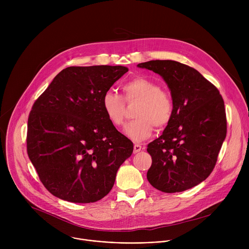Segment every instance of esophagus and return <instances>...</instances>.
Listing matches in <instances>:
<instances>
[{
    "mask_svg": "<svg viewBox=\"0 0 249 249\" xmlns=\"http://www.w3.org/2000/svg\"><path fill=\"white\" fill-rule=\"evenodd\" d=\"M143 150V148H142V146L141 145H139V144H135L134 145V150H133V153L134 154H137V153H139L140 151H142Z\"/></svg>",
    "mask_w": 249,
    "mask_h": 249,
    "instance_id": "34e87169",
    "label": "esophagus"
}]
</instances>
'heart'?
Segmentation results:
<instances>
[{
    "label": "heart",
    "instance_id": "1",
    "mask_svg": "<svg viewBox=\"0 0 249 249\" xmlns=\"http://www.w3.org/2000/svg\"><path fill=\"white\" fill-rule=\"evenodd\" d=\"M123 97L112 90L105 91L102 99V110L108 121L115 127L124 124L125 103L138 102L134 116L128 123L124 134L134 142H143L151 137L154 125L162 129L170 122L173 114V100L168 92L160 89L158 83L137 77L122 86Z\"/></svg>",
    "mask_w": 249,
    "mask_h": 249
}]
</instances>
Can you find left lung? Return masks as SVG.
<instances>
[{"instance_id":"left-lung-1","label":"left lung","mask_w":249,"mask_h":249,"mask_svg":"<svg viewBox=\"0 0 249 249\" xmlns=\"http://www.w3.org/2000/svg\"><path fill=\"white\" fill-rule=\"evenodd\" d=\"M159 74L170 89L173 114L162 135L148 145L149 182L165 193L190 189L211 174L227 135L225 103L197 70L171 60L137 65Z\"/></svg>"}]
</instances>
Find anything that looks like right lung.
Instances as JSON below:
<instances>
[{"label":"right lung","mask_w":249,"mask_h":249,"mask_svg":"<svg viewBox=\"0 0 249 249\" xmlns=\"http://www.w3.org/2000/svg\"><path fill=\"white\" fill-rule=\"evenodd\" d=\"M128 68L68 67L34 102L27 123V154L45 188L73 203H92L112 189L133 143L101 106Z\"/></svg>","instance_id":"1"}]
</instances>
